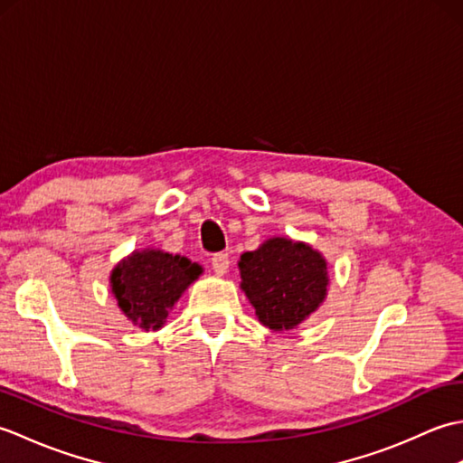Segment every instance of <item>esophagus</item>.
Returning a JSON list of instances; mask_svg holds the SVG:
<instances>
[{
  "mask_svg": "<svg viewBox=\"0 0 463 463\" xmlns=\"http://www.w3.org/2000/svg\"><path fill=\"white\" fill-rule=\"evenodd\" d=\"M213 270L219 274V277H222V274H226V270H229V252H216L213 257Z\"/></svg>",
  "mask_w": 463,
  "mask_h": 463,
  "instance_id": "esophagus-1",
  "label": "esophagus"
}]
</instances>
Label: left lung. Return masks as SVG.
I'll use <instances>...</instances> for the list:
<instances>
[{
    "instance_id": "1",
    "label": "left lung",
    "mask_w": 463,
    "mask_h": 463,
    "mask_svg": "<svg viewBox=\"0 0 463 463\" xmlns=\"http://www.w3.org/2000/svg\"><path fill=\"white\" fill-rule=\"evenodd\" d=\"M239 269L241 288L270 330L297 328L326 298V259L307 242L269 239L244 252Z\"/></svg>"
}]
</instances>
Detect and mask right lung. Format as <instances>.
Masks as SVG:
<instances>
[{"label": "right lung", "mask_w": 463, "mask_h": 463, "mask_svg": "<svg viewBox=\"0 0 463 463\" xmlns=\"http://www.w3.org/2000/svg\"><path fill=\"white\" fill-rule=\"evenodd\" d=\"M203 274L201 264L156 249L135 250L111 272L117 307L135 326L159 330L181 294Z\"/></svg>", "instance_id": "right-lung-1"}]
</instances>
